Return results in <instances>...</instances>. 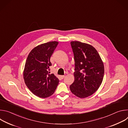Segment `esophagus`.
Returning a JSON list of instances; mask_svg holds the SVG:
<instances>
[{"label": "esophagus", "mask_w": 128, "mask_h": 128, "mask_svg": "<svg viewBox=\"0 0 128 128\" xmlns=\"http://www.w3.org/2000/svg\"><path fill=\"white\" fill-rule=\"evenodd\" d=\"M60 78H61V79H63L65 78V76H61Z\"/></svg>", "instance_id": "obj_1"}]
</instances>
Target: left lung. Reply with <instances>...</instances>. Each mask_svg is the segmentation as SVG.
<instances>
[{
    "mask_svg": "<svg viewBox=\"0 0 128 128\" xmlns=\"http://www.w3.org/2000/svg\"><path fill=\"white\" fill-rule=\"evenodd\" d=\"M75 61L74 81L70 86L76 96L84 98L93 94L102 84L104 67L97 50L92 46L71 42Z\"/></svg>",
    "mask_w": 128,
    "mask_h": 128,
    "instance_id": "1",
    "label": "left lung"
}]
</instances>
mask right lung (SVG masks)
Wrapping results in <instances>:
<instances>
[{
    "mask_svg": "<svg viewBox=\"0 0 128 128\" xmlns=\"http://www.w3.org/2000/svg\"><path fill=\"white\" fill-rule=\"evenodd\" d=\"M58 42L42 44L33 48L27 58L23 77L31 92L40 98H45L54 94L59 82V79L50 74V58Z\"/></svg>",
    "mask_w": 128,
    "mask_h": 128,
    "instance_id": "obj_1",
    "label": "right lung"
}]
</instances>
